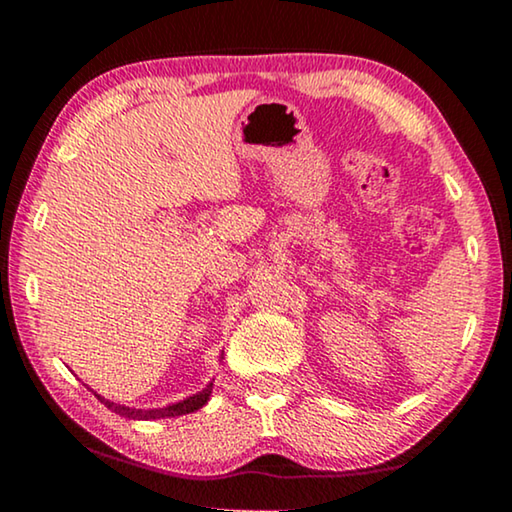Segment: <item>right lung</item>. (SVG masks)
<instances>
[{
  "label": "right lung",
  "instance_id": "obj_1",
  "mask_svg": "<svg viewBox=\"0 0 512 512\" xmlns=\"http://www.w3.org/2000/svg\"><path fill=\"white\" fill-rule=\"evenodd\" d=\"M210 395H212V384H207L201 393L187 397V400H180L176 404L164 406V409H131V406L115 404L106 400V397H101L99 393H94V397H97L101 404H106L112 413L121 415V418H131V420H160V418H176V415L194 413L198 409H203L207 400H210Z\"/></svg>",
  "mask_w": 512,
  "mask_h": 512
}]
</instances>
